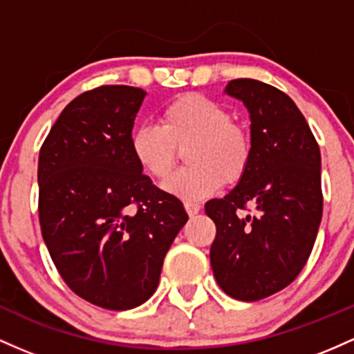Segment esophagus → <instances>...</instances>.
Listing matches in <instances>:
<instances>
[{
	"instance_id": "esophagus-1",
	"label": "esophagus",
	"mask_w": 354,
	"mask_h": 354,
	"mask_svg": "<svg viewBox=\"0 0 354 354\" xmlns=\"http://www.w3.org/2000/svg\"><path fill=\"white\" fill-rule=\"evenodd\" d=\"M185 210H187V214L190 217L196 216L198 214V210H201V205L197 204V202H185Z\"/></svg>"
}]
</instances>
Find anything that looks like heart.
I'll return each mask as SVG.
<instances>
[{
	"mask_svg": "<svg viewBox=\"0 0 354 354\" xmlns=\"http://www.w3.org/2000/svg\"><path fill=\"white\" fill-rule=\"evenodd\" d=\"M185 151L187 169L165 182L164 189L185 202L217 192L224 182L237 184L252 162V137L232 122L224 105L202 95H182L160 112V127L140 125L130 133V152L142 172L165 180Z\"/></svg>",
	"mask_w": 354,
	"mask_h": 354,
	"instance_id": "obj_1",
	"label": "heart"
}]
</instances>
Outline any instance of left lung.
I'll return each instance as SVG.
<instances>
[{
    "label": "left lung",
    "mask_w": 354,
    "mask_h": 354,
    "mask_svg": "<svg viewBox=\"0 0 354 354\" xmlns=\"http://www.w3.org/2000/svg\"><path fill=\"white\" fill-rule=\"evenodd\" d=\"M225 93L251 115L252 162L225 197L205 204L216 224L210 266L222 291L252 301L281 291L308 263L323 216L321 153L296 103L276 86L230 80ZM248 203L256 216H244Z\"/></svg>",
    "instance_id": "1"
}]
</instances>
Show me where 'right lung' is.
<instances>
[{"label":"right lung","mask_w":354,"mask_h":354,"mask_svg":"<svg viewBox=\"0 0 354 354\" xmlns=\"http://www.w3.org/2000/svg\"><path fill=\"white\" fill-rule=\"evenodd\" d=\"M142 88L103 85L65 106L38 158V214L48 252L75 295L113 311L156 292L189 216L144 176L130 133Z\"/></svg>","instance_id":"add662e5"}]
</instances>
